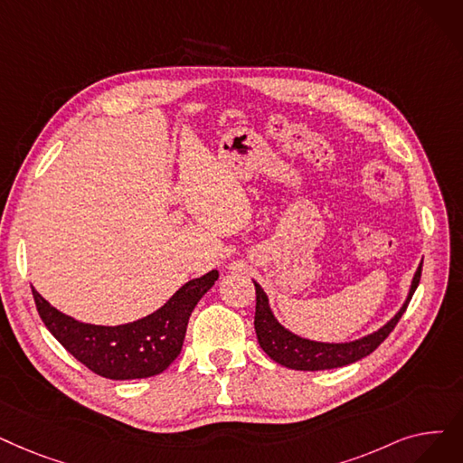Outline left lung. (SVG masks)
<instances>
[{"instance_id": "left-lung-1", "label": "left lung", "mask_w": 463, "mask_h": 463, "mask_svg": "<svg viewBox=\"0 0 463 463\" xmlns=\"http://www.w3.org/2000/svg\"><path fill=\"white\" fill-rule=\"evenodd\" d=\"M420 276H421V263L412 278V284H411V289H409V295H407V300L403 303V307L399 308V312L388 321L384 327H380L378 331H374L364 338L352 340V343H336V345L335 343H316V340L303 338V336L291 333L284 326H279L278 319L274 317V314L270 310L267 293L257 284V281H253L255 297H257L255 333H257L259 346L263 348L265 354L270 359H274L276 364L284 365L288 369H295V371H326V369H336V367L355 364V361L373 354L393 331L401 316L405 314L411 298L420 284Z\"/></svg>"}]
</instances>
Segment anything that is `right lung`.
<instances>
[{"label":"right lung","instance_id":"right-lung-1","mask_svg":"<svg viewBox=\"0 0 463 463\" xmlns=\"http://www.w3.org/2000/svg\"><path fill=\"white\" fill-rule=\"evenodd\" d=\"M217 270L187 281L165 307L125 326H92L66 316L39 295L33 300L45 327L77 361L111 380H134L160 374L179 355L191 312L215 284Z\"/></svg>","mask_w":463,"mask_h":463}]
</instances>
